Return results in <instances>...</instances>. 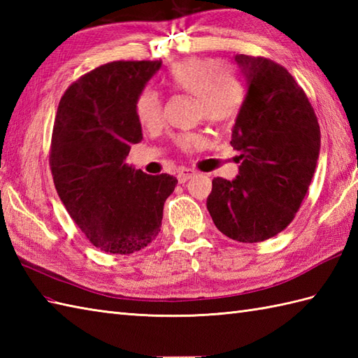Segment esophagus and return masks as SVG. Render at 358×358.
Listing matches in <instances>:
<instances>
[{
	"label": "esophagus",
	"instance_id": "esophagus-1",
	"mask_svg": "<svg viewBox=\"0 0 358 358\" xmlns=\"http://www.w3.org/2000/svg\"><path fill=\"white\" fill-rule=\"evenodd\" d=\"M196 172L195 171H192V169H181L180 172H178V181L180 183H186L187 180H191L194 175H195Z\"/></svg>",
	"mask_w": 358,
	"mask_h": 358
}]
</instances>
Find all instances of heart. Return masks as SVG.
<instances>
[{"mask_svg":"<svg viewBox=\"0 0 358 358\" xmlns=\"http://www.w3.org/2000/svg\"><path fill=\"white\" fill-rule=\"evenodd\" d=\"M169 86L178 92L195 96L196 115L214 126L227 124L235 120L245 100V89L232 73L222 69L215 59L194 58L175 64L167 75ZM162 98L155 90L146 89L135 101V115L146 129L162 123ZM201 143L196 134L178 136L177 144L183 150H192Z\"/></svg>","mask_w":358,"mask_h":358,"instance_id":"b5f03b06","label":"heart"}]
</instances>
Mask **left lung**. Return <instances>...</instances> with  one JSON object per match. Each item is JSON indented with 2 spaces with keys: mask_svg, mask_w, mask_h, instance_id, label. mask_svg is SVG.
Returning a JSON list of instances; mask_svg holds the SVG:
<instances>
[{
  "mask_svg": "<svg viewBox=\"0 0 358 358\" xmlns=\"http://www.w3.org/2000/svg\"><path fill=\"white\" fill-rule=\"evenodd\" d=\"M248 92L232 129L237 178L212 180L206 206L217 229L258 243L292 222L314 177L320 126L308 96L283 66L237 55Z\"/></svg>",
  "mask_w": 358,
  "mask_h": 358,
  "instance_id": "obj_1",
  "label": "left lung"
}]
</instances>
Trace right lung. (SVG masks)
<instances>
[{"label":"right lung","mask_w":358,"mask_h":358,"mask_svg":"<svg viewBox=\"0 0 358 358\" xmlns=\"http://www.w3.org/2000/svg\"><path fill=\"white\" fill-rule=\"evenodd\" d=\"M162 62H112L83 75L58 104L50 171L59 200L87 240L110 254H134L159 232L178 180L126 163L143 140L135 101Z\"/></svg>","instance_id":"obj_1"}]
</instances>
